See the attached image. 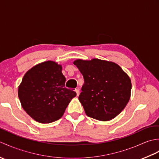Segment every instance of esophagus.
I'll use <instances>...</instances> for the list:
<instances>
[{
  "label": "esophagus",
  "mask_w": 159,
  "mask_h": 159,
  "mask_svg": "<svg viewBox=\"0 0 159 159\" xmlns=\"http://www.w3.org/2000/svg\"><path fill=\"white\" fill-rule=\"evenodd\" d=\"M74 91H75L76 93V96H79V94H80L79 90L78 89H74Z\"/></svg>",
  "instance_id": "obj_1"
}]
</instances>
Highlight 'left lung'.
<instances>
[{
  "mask_svg": "<svg viewBox=\"0 0 159 159\" xmlns=\"http://www.w3.org/2000/svg\"><path fill=\"white\" fill-rule=\"evenodd\" d=\"M84 79L79 97L87 116L101 121L116 117L130 99V78L117 64L93 59L74 62Z\"/></svg>",
  "mask_w": 159,
  "mask_h": 159,
  "instance_id": "1",
  "label": "left lung"
}]
</instances>
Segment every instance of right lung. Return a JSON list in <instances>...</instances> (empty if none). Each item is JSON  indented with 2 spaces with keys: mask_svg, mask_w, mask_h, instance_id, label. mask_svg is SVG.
<instances>
[{
  "mask_svg": "<svg viewBox=\"0 0 159 159\" xmlns=\"http://www.w3.org/2000/svg\"><path fill=\"white\" fill-rule=\"evenodd\" d=\"M62 67L51 61L29 70L18 88L22 107L33 119L42 124L50 123L62 117L70 100L76 96L65 87Z\"/></svg>",
  "mask_w": 159,
  "mask_h": 159,
  "instance_id": "right-lung-1",
  "label": "right lung"
}]
</instances>
